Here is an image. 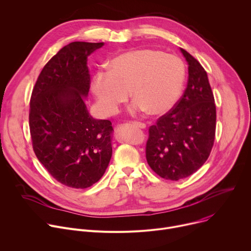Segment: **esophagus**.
I'll return each instance as SVG.
<instances>
[{"instance_id": "esophagus-1", "label": "esophagus", "mask_w": 251, "mask_h": 251, "mask_svg": "<svg viewBox=\"0 0 251 251\" xmlns=\"http://www.w3.org/2000/svg\"><path fill=\"white\" fill-rule=\"evenodd\" d=\"M132 125H133V126H137V127H140V128H146V127H147L146 124L141 123V122H133V123H132Z\"/></svg>"}]
</instances>
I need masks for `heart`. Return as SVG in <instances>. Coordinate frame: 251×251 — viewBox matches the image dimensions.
I'll return each instance as SVG.
<instances>
[{"instance_id": "b5f03b06", "label": "heart", "mask_w": 251, "mask_h": 251, "mask_svg": "<svg viewBox=\"0 0 251 251\" xmlns=\"http://www.w3.org/2000/svg\"><path fill=\"white\" fill-rule=\"evenodd\" d=\"M107 68V72L95 75L92 85L99 105L107 116L117 113L129 92L135 108L151 116L168 113L182 93L185 67L175 54L138 49L117 55Z\"/></svg>"}]
</instances>
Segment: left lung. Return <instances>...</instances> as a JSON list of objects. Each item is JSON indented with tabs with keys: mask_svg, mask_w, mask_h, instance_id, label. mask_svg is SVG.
I'll return each mask as SVG.
<instances>
[{
	"mask_svg": "<svg viewBox=\"0 0 251 251\" xmlns=\"http://www.w3.org/2000/svg\"><path fill=\"white\" fill-rule=\"evenodd\" d=\"M188 64L186 89L165 115L150 126L146 156L160 177L178 180L196 173L213 147L216 107L207 74L200 62L180 49Z\"/></svg>",
	"mask_w": 251,
	"mask_h": 251,
	"instance_id": "8db88e82",
	"label": "left lung"
}]
</instances>
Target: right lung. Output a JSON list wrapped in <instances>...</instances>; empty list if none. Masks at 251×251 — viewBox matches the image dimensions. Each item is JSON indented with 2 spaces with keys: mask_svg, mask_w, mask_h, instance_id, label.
<instances>
[{
  "mask_svg": "<svg viewBox=\"0 0 251 251\" xmlns=\"http://www.w3.org/2000/svg\"><path fill=\"white\" fill-rule=\"evenodd\" d=\"M103 43L73 42L46 64L33 89L29 124L34 151L64 185L87 188L103 176L113 153V126L94 119L86 98L88 57Z\"/></svg>",
  "mask_w": 251,
  "mask_h": 251,
  "instance_id": "1",
  "label": "right lung"
}]
</instances>
